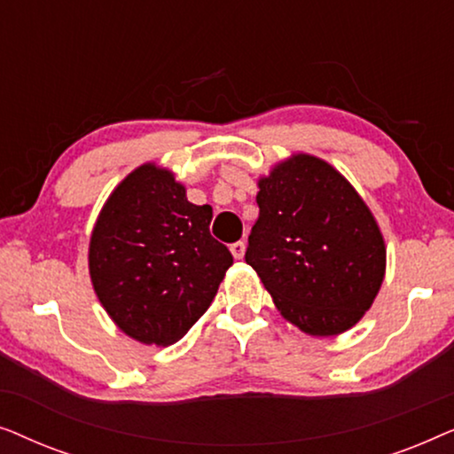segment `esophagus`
Instances as JSON below:
<instances>
[{"instance_id": "esophagus-1", "label": "esophagus", "mask_w": 454, "mask_h": 454, "mask_svg": "<svg viewBox=\"0 0 454 454\" xmlns=\"http://www.w3.org/2000/svg\"><path fill=\"white\" fill-rule=\"evenodd\" d=\"M229 250H231L235 260H241V258H244V254H246V244H244V241H235V244H231Z\"/></svg>"}]
</instances>
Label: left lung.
Instances as JSON below:
<instances>
[{"label": "left lung", "instance_id": "obj_1", "mask_svg": "<svg viewBox=\"0 0 454 454\" xmlns=\"http://www.w3.org/2000/svg\"><path fill=\"white\" fill-rule=\"evenodd\" d=\"M246 262L281 316L312 337L364 318L382 287L387 246L357 190L325 159L295 153L258 177Z\"/></svg>", "mask_w": 454, "mask_h": 454}]
</instances>
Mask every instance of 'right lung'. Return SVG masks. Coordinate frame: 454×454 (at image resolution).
<instances>
[{"mask_svg":"<svg viewBox=\"0 0 454 454\" xmlns=\"http://www.w3.org/2000/svg\"><path fill=\"white\" fill-rule=\"evenodd\" d=\"M210 221L213 208L192 204L157 163L136 167L105 200L90 233V283L129 339L173 345L207 312L233 264Z\"/></svg>","mask_w":454,"mask_h":454,"instance_id":"obj_1","label":"right lung"}]
</instances>
